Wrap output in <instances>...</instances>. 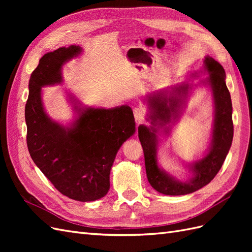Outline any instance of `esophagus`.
I'll return each instance as SVG.
<instances>
[{"label":"esophagus","mask_w":252,"mask_h":252,"mask_svg":"<svg viewBox=\"0 0 252 252\" xmlns=\"http://www.w3.org/2000/svg\"><path fill=\"white\" fill-rule=\"evenodd\" d=\"M133 116L135 121L138 122V123H141L145 116V109L142 107V106H136V107L133 108Z\"/></svg>","instance_id":"34e87169"}]
</instances>
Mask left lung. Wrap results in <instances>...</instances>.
Instances as JSON below:
<instances>
[{"label": "left lung", "mask_w": 252, "mask_h": 252, "mask_svg": "<svg viewBox=\"0 0 252 252\" xmlns=\"http://www.w3.org/2000/svg\"><path fill=\"white\" fill-rule=\"evenodd\" d=\"M205 72L208 73V77L201 80L200 85L208 86L211 89L215 107L211 142L202 158L188 164L191 174L186 181L177 179L159 167L158 146V135H161L159 133L169 134L172 125L181 118L193 85L188 82L182 83L171 90L159 89L146 97L149 110L146 120L150 121L151 126H139V139L144 151L148 182L159 193L184 195L209 184L220 169L231 147L233 138L232 103L229 90L226 86L225 70L215 59L207 56L204 60L203 69L194 71L191 77L195 78Z\"/></svg>", "instance_id": "1"}]
</instances>
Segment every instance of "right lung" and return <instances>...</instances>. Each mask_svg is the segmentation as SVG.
Here are the masks:
<instances>
[{"mask_svg": "<svg viewBox=\"0 0 252 252\" xmlns=\"http://www.w3.org/2000/svg\"><path fill=\"white\" fill-rule=\"evenodd\" d=\"M77 45L44 55L29 80L25 106L27 146L34 164L59 191L80 202L107 194L117 152L135 132L132 109L127 105L96 108L68 94L75 117L63 125L45 111L42 87L63 83L64 64L79 57Z\"/></svg>", "mask_w": 252, "mask_h": 252, "instance_id": "1", "label": "right lung"}]
</instances>
